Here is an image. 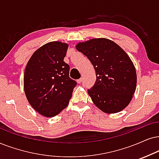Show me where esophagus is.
<instances>
[{
	"instance_id": "1",
	"label": "esophagus",
	"mask_w": 159,
	"mask_h": 159,
	"mask_svg": "<svg viewBox=\"0 0 159 159\" xmlns=\"http://www.w3.org/2000/svg\"><path fill=\"white\" fill-rule=\"evenodd\" d=\"M82 81H83V78H79V79L77 80V83H78V84H81V82H82Z\"/></svg>"
}]
</instances>
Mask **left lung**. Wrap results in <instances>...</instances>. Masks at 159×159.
Instances as JSON below:
<instances>
[{"label":"left lung","instance_id":"obj_1","mask_svg":"<svg viewBox=\"0 0 159 159\" xmlns=\"http://www.w3.org/2000/svg\"><path fill=\"white\" fill-rule=\"evenodd\" d=\"M75 48L89 59L95 70V83L88 89L94 105L107 114L127 107L136 86V69L128 54L106 38L79 43Z\"/></svg>","mask_w":159,"mask_h":159}]
</instances>
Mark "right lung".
Segmentation results:
<instances>
[{"label":"right lung","mask_w":159,"mask_h":159,"mask_svg":"<svg viewBox=\"0 0 159 159\" xmlns=\"http://www.w3.org/2000/svg\"><path fill=\"white\" fill-rule=\"evenodd\" d=\"M68 44L54 41L36 51L26 65L24 91L28 101L46 117L59 114L69 104L75 81L69 76L70 66L64 61Z\"/></svg>","instance_id":"add662e5"}]
</instances>
